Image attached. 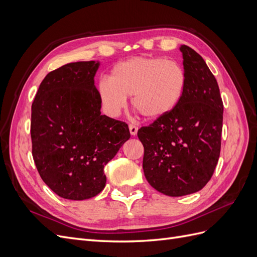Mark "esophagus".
I'll return each instance as SVG.
<instances>
[{"mask_svg": "<svg viewBox=\"0 0 257 257\" xmlns=\"http://www.w3.org/2000/svg\"><path fill=\"white\" fill-rule=\"evenodd\" d=\"M130 133L132 136H135L137 135V132H138V127L136 125H134V124H130Z\"/></svg>", "mask_w": 257, "mask_h": 257, "instance_id": "1", "label": "esophagus"}]
</instances>
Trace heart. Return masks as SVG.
Instances as JSON below:
<instances>
[{
    "instance_id": "b5f03b06",
    "label": "heart",
    "mask_w": 257,
    "mask_h": 257,
    "mask_svg": "<svg viewBox=\"0 0 257 257\" xmlns=\"http://www.w3.org/2000/svg\"><path fill=\"white\" fill-rule=\"evenodd\" d=\"M186 83V73L178 62L137 57L114 65L108 80L97 84V94L108 115H119L132 96L135 110L148 120H160L180 104Z\"/></svg>"
}]
</instances>
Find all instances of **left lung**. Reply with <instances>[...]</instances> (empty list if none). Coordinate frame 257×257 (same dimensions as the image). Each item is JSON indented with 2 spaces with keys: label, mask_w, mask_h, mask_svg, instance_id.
<instances>
[{
  "label": "left lung",
  "mask_w": 257,
  "mask_h": 257,
  "mask_svg": "<svg viewBox=\"0 0 257 257\" xmlns=\"http://www.w3.org/2000/svg\"><path fill=\"white\" fill-rule=\"evenodd\" d=\"M186 89L167 116L138 130L143 168L152 188L178 197L198 192L211 179L221 151L223 102L215 77L189 46L181 45Z\"/></svg>",
  "instance_id": "8db88e82"
}]
</instances>
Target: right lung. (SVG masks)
<instances>
[{
	"mask_svg": "<svg viewBox=\"0 0 257 257\" xmlns=\"http://www.w3.org/2000/svg\"><path fill=\"white\" fill-rule=\"evenodd\" d=\"M99 62H74L50 72L32 104V154L43 181L62 198L96 196L104 166L131 134L125 122L100 114L94 84Z\"/></svg>",
	"mask_w": 257,
	"mask_h": 257,
	"instance_id": "right-lung-1",
	"label": "right lung"
}]
</instances>
